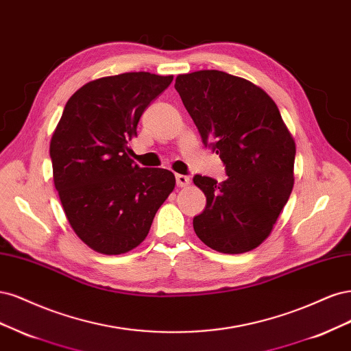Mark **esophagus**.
Wrapping results in <instances>:
<instances>
[{
    "label": "esophagus",
    "instance_id": "obj_1",
    "mask_svg": "<svg viewBox=\"0 0 351 351\" xmlns=\"http://www.w3.org/2000/svg\"><path fill=\"white\" fill-rule=\"evenodd\" d=\"M176 184L179 188H186L191 184V179L186 175H176Z\"/></svg>",
    "mask_w": 351,
    "mask_h": 351
}]
</instances>
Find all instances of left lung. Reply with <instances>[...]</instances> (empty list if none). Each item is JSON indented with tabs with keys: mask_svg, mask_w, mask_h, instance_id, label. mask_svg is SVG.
<instances>
[{
	"mask_svg": "<svg viewBox=\"0 0 351 351\" xmlns=\"http://www.w3.org/2000/svg\"><path fill=\"white\" fill-rule=\"evenodd\" d=\"M175 88L228 173L221 184L194 176L207 197L194 230L214 251L250 252L273 232L291 194L295 140L274 100L242 77L201 70L179 74Z\"/></svg>",
	"mask_w": 351,
	"mask_h": 351,
	"instance_id": "1",
	"label": "left lung"
}]
</instances>
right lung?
<instances>
[{
  "label": "right lung",
  "instance_id": "right-lung-1",
  "mask_svg": "<svg viewBox=\"0 0 351 351\" xmlns=\"http://www.w3.org/2000/svg\"><path fill=\"white\" fill-rule=\"evenodd\" d=\"M173 75L123 73L88 82L69 99L49 145L53 184L75 234L93 251L121 255L149 234L175 175L130 159L144 109Z\"/></svg>",
  "mask_w": 351,
  "mask_h": 351
}]
</instances>
